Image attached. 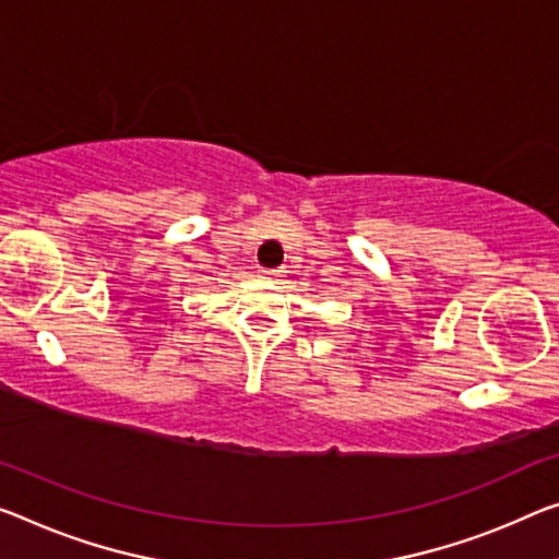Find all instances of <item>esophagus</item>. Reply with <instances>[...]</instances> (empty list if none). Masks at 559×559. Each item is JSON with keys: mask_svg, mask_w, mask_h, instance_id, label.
Listing matches in <instances>:
<instances>
[{"mask_svg": "<svg viewBox=\"0 0 559 559\" xmlns=\"http://www.w3.org/2000/svg\"><path fill=\"white\" fill-rule=\"evenodd\" d=\"M264 274H267L270 280H277V277H282V272H280V270H272V272H264Z\"/></svg>", "mask_w": 559, "mask_h": 559, "instance_id": "esophagus-1", "label": "esophagus"}]
</instances>
